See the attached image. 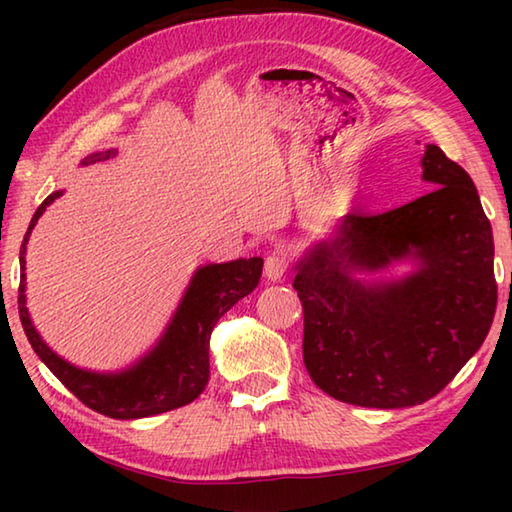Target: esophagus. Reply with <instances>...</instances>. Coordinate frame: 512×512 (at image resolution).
Returning a JSON list of instances; mask_svg holds the SVG:
<instances>
[{
	"label": "esophagus",
	"mask_w": 512,
	"mask_h": 512,
	"mask_svg": "<svg viewBox=\"0 0 512 512\" xmlns=\"http://www.w3.org/2000/svg\"><path fill=\"white\" fill-rule=\"evenodd\" d=\"M289 268V257L282 253V250H273V253H268L266 262H264V273L268 280H282L284 273H287Z\"/></svg>",
	"instance_id": "1"
}]
</instances>
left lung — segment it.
Returning <instances> with one entry per match:
<instances>
[{
  "instance_id": "left-lung-1",
  "label": "left lung",
  "mask_w": 512,
  "mask_h": 512,
  "mask_svg": "<svg viewBox=\"0 0 512 512\" xmlns=\"http://www.w3.org/2000/svg\"><path fill=\"white\" fill-rule=\"evenodd\" d=\"M422 169L429 194L388 212L348 214L332 241L296 264L302 359L334 400L370 409L431 400L481 348L495 318V241L472 178L436 144ZM404 256L419 259L404 281L351 277Z\"/></svg>"
}]
</instances>
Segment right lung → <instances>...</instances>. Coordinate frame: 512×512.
Instances as JSON below:
<instances>
[{
  "label": "right lung",
  "instance_id": "1",
  "mask_svg": "<svg viewBox=\"0 0 512 512\" xmlns=\"http://www.w3.org/2000/svg\"><path fill=\"white\" fill-rule=\"evenodd\" d=\"M115 155V151L92 153L83 164L101 162ZM63 192L49 194L33 214L27 235H24L20 248V296H17V309L24 334L36 350L45 366L63 381L67 391H72L79 400L90 406L92 411L115 420H135L149 418L164 411L180 409L194 402L203 393L210 379V336L225 311L248 296L259 284L264 259H235L225 264H207L198 268L180 307L173 314L169 327L164 329L158 345L135 363L133 368L121 372H90L81 370L60 359L49 345L40 339L33 327L27 309V275H24V253L27 241L38 223L42 212L47 210Z\"/></svg>",
  "mask_w": 512,
  "mask_h": 512
}]
</instances>
